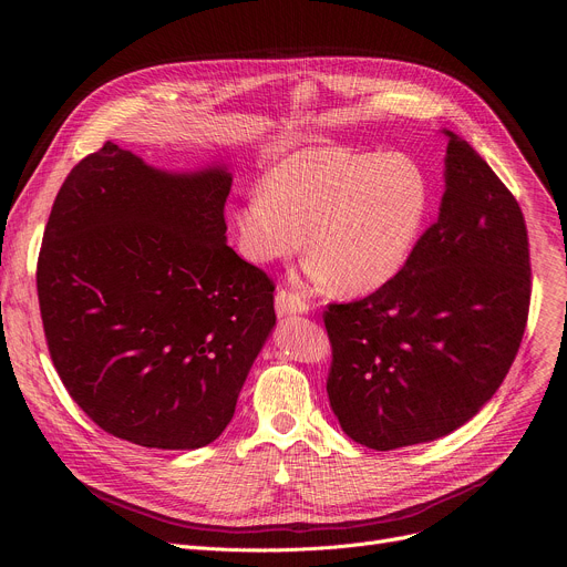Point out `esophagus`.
<instances>
[{
    "label": "esophagus",
    "instance_id": "esophagus-1",
    "mask_svg": "<svg viewBox=\"0 0 567 567\" xmlns=\"http://www.w3.org/2000/svg\"><path fill=\"white\" fill-rule=\"evenodd\" d=\"M310 310V306L301 299V296H296L293 291H278L276 296V312L278 317H291V315H306Z\"/></svg>",
    "mask_w": 567,
    "mask_h": 567
}]
</instances>
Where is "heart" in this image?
I'll use <instances>...</instances> for the list:
<instances>
[{
	"mask_svg": "<svg viewBox=\"0 0 567 567\" xmlns=\"http://www.w3.org/2000/svg\"><path fill=\"white\" fill-rule=\"evenodd\" d=\"M430 206V178L406 154L306 146L268 169L231 223L238 250L255 264L293 255L308 229V280L368 293L402 271Z\"/></svg>",
	"mask_w": 567,
	"mask_h": 567,
	"instance_id": "heart-1",
	"label": "heart"
}]
</instances>
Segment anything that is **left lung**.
Segmentation results:
<instances>
[{
    "instance_id": "obj_1",
    "label": "left lung",
    "mask_w": 567,
    "mask_h": 567,
    "mask_svg": "<svg viewBox=\"0 0 567 567\" xmlns=\"http://www.w3.org/2000/svg\"><path fill=\"white\" fill-rule=\"evenodd\" d=\"M443 135L436 223L393 280L323 312L331 409L347 436L374 451L427 443L468 423L498 391L526 329L522 208L466 140Z\"/></svg>"
}]
</instances>
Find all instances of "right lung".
I'll return each instance as SVG.
<instances>
[{
	"label": "right lung",
	"mask_w": 567,
	"mask_h": 567,
	"mask_svg": "<svg viewBox=\"0 0 567 567\" xmlns=\"http://www.w3.org/2000/svg\"><path fill=\"white\" fill-rule=\"evenodd\" d=\"M229 188L225 163L167 172L105 142L56 193L37 268L45 340L116 439L216 441L274 331V282L227 246Z\"/></svg>",
	"instance_id": "right-lung-1"
}]
</instances>
